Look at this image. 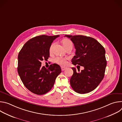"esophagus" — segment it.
<instances>
[{"label":"esophagus","instance_id":"34e87169","mask_svg":"<svg viewBox=\"0 0 122 122\" xmlns=\"http://www.w3.org/2000/svg\"><path fill=\"white\" fill-rule=\"evenodd\" d=\"M66 68V67H64V66H62V67H61V69H62V71H65Z\"/></svg>","mask_w":122,"mask_h":122}]
</instances>
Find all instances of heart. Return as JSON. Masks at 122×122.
Instances as JSON below:
<instances>
[{
  "instance_id": "obj_1",
  "label": "heart",
  "mask_w": 122,
  "mask_h": 122,
  "mask_svg": "<svg viewBox=\"0 0 122 122\" xmlns=\"http://www.w3.org/2000/svg\"><path fill=\"white\" fill-rule=\"evenodd\" d=\"M62 44L65 48L68 46L73 45L72 41L68 39H64L62 41ZM53 44L51 45L50 48V51H51V49H52V47H53ZM66 60H67V59L66 58H64V57H56L54 59V62L58 65H61V66H66L67 64Z\"/></svg>"
}]
</instances>
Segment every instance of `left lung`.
<instances>
[{"label": "left lung", "instance_id": "1", "mask_svg": "<svg viewBox=\"0 0 122 122\" xmlns=\"http://www.w3.org/2000/svg\"><path fill=\"white\" fill-rule=\"evenodd\" d=\"M65 37L71 39L76 49L75 56L71 60L72 64L84 67L81 72L80 69L77 72L75 67H72L71 87L79 94L89 93L97 87L104 77L107 66L105 49L91 37L82 35Z\"/></svg>", "mask_w": 122, "mask_h": 122}]
</instances>
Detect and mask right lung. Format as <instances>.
Instances as JSON below:
<instances>
[{
    "instance_id": "add662e5",
    "label": "right lung",
    "mask_w": 122,
    "mask_h": 122,
    "mask_svg": "<svg viewBox=\"0 0 122 122\" xmlns=\"http://www.w3.org/2000/svg\"><path fill=\"white\" fill-rule=\"evenodd\" d=\"M59 35H41L28 41L20 51L17 71L25 87L34 94H45L53 87L61 72L60 66L51 64L46 68L41 61L50 57L51 43Z\"/></svg>"
}]
</instances>
